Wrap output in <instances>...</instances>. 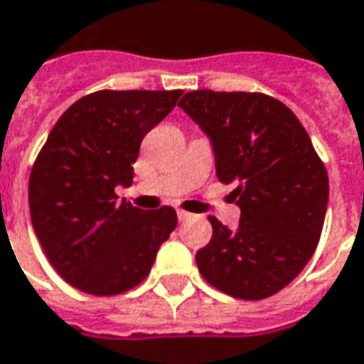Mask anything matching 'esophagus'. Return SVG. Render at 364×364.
I'll return each instance as SVG.
<instances>
[{
	"label": "esophagus",
	"mask_w": 364,
	"mask_h": 364,
	"mask_svg": "<svg viewBox=\"0 0 364 364\" xmlns=\"http://www.w3.org/2000/svg\"><path fill=\"white\" fill-rule=\"evenodd\" d=\"M177 217H179V220H189L191 217H193V215H191V213H187V210H181V208H179V210H177Z\"/></svg>",
	"instance_id": "34e87169"
}]
</instances>
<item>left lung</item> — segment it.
Instances as JSON below:
<instances>
[{
    "label": "left lung",
    "instance_id": "left-lung-1",
    "mask_svg": "<svg viewBox=\"0 0 364 364\" xmlns=\"http://www.w3.org/2000/svg\"><path fill=\"white\" fill-rule=\"evenodd\" d=\"M179 106L207 136L217 177L235 183V230L208 217L210 242L195 260L228 296L264 299L286 288L314 256L329 179L296 114L258 92L193 90Z\"/></svg>",
    "mask_w": 364,
    "mask_h": 364
}]
</instances>
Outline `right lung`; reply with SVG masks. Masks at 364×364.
<instances>
[{"instance_id": "1", "label": "right lung", "mask_w": 364, "mask_h": 364, "mask_svg": "<svg viewBox=\"0 0 364 364\" xmlns=\"http://www.w3.org/2000/svg\"><path fill=\"white\" fill-rule=\"evenodd\" d=\"M183 90H100L76 100L33 165L29 208L43 250L70 286L116 296L146 278L177 226L171 207L141 210L129 187L141 139L173 110Z\"/></svg>"}]
</instances>
